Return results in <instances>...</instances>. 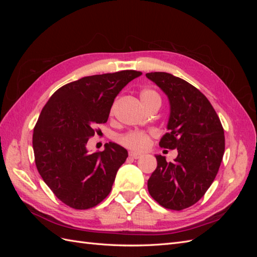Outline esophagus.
Returning <instances> with one entry per match:
<instances>
[{
	"label": "esophagus",
	"instance_id": "1",
	"mask_svg": "<svg viewBox=\"0 0 257 257\" xmlns=\"http://www.w3.org/2000/svg\"><path fill=\"white\" fill-rule=\"evenodd\" d=\"M130 157H131L132 159L137 160V159H141V158L143 157V155L137 153V152H134V151H130Z\"/></svg>",
	"mask_w": 257,
	"mask_h": 257
}]
</instances>
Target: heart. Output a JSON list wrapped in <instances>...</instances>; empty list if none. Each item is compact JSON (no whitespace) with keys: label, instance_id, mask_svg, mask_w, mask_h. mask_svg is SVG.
<instances>
[{"label":"heart","instance_id":"heart-1","mask_svg":"<svg viewBox=\"0 0 257 257\" xmlns=\"http://www.w3.org/2000/svg\"><path fill=\"white\" fill-rule=\"evenodd\" d=\"M153 97H159V95L152 90H144L141 94L142 102H145L147 99H150ZM120 143L125 146L132 150L135 151H144L146 150L148 147L150 146L151 139L150 135L145 133V132H139V131H134V132H130V133L123 135L119 138Z\"/></svg>","mask_w":257,"mask_h":257}]
</instances>
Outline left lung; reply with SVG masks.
I'll list each match as a JSON object with an SVG mask.
<instances>
[{
    "label": "left lung",
    "mask_w": 257,
    "mask_h": 257,
    "mask_svg": "<svg viewBox=\"0 0 257 257\" xmlns=\"http://www.w3.org/2000/svg\"><path fill=\"white\" fill-rule=\"evenodd\" d=\"M165 93L169 102L168 133L160 146L177 149L174 162L157 154V169L148 190L167 209L189 208L205 195L219 172L225 150L224 130L212 105L198 89L172 74H146Z\"/></svg>",
    "instance_id": "8db88e82"
}]
</instances>
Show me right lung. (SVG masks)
I'll return each mask as SVG.
<instances>
[{
    "mask_svg": "<svg viewBox=\"0 0 257 257\" xmlns=\"http://www.w3.org/2000/svg\"><path fill=\"white\" fill-rule=\"evenodd\" d=\"M143 73L121 71L69 82L44 106L33 133L35 164L45 183L74 209L98 205L110 193L115 175L128 157L118 144L90 153L95 124L106 123L115 96Z\"/></svg>",
    "mask_w": 257,
    "mask_h": 257,
    "instance_id": "1",
    "label": "right lung"
}]
</instances>
